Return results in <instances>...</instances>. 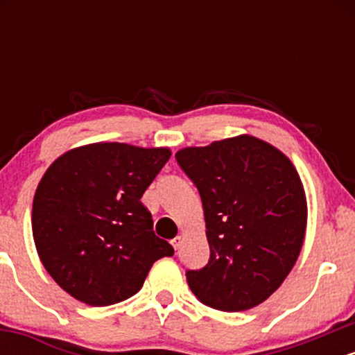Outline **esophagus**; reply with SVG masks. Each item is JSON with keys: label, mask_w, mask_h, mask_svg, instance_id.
<instances>
[{"label": "esophagus", "mask_w": 355, "mask_h": 355, "mask_svg": "<svg viewBox=\"0 0 355 355\" xmlns=\"http://www.w3.org/2000/svg\"><path fill=\"white\" fill-rule=\"evenodd\" d=\"M172 245H173L175 250H177V248L182 245V237H180V235H177V237H175V239L172 240Z\"/></svg>", "instance_id": "esophagus-1"}]
</instances>
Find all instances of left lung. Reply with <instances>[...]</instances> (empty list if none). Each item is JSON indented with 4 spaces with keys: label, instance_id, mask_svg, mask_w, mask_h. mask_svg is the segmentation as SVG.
<instances>
[{
    "label": "left lung",
    "instance_id": "1",
    "mask_svg": "<svg viewBox=\"0 0 355 355\" xmlns=\"http://www.w3.org/2000/svg\"><path fill=\"white\" fill-rule=\"evenodd\" d=\"M175 158L200 193L210 245L209 263L187 270L191 292L223 312L262 304L304 243L307 202L295 166L250 135L189 146Z\"/></svg>",
    "mask_w": 355,
    "mask_h": 355
}]
</instances>
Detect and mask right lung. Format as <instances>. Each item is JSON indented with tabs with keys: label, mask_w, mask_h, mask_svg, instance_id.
Listing matches in <instances>:
<instances>
[{
	"label": "right lung",
	"mask_w": 355,
	"mask_h": 355,
	"mask_svg": "<svg viewBox=\"0 0 355 355\" xmlns=\"http://www.w3.org/2000/svg\"><path fill=\"white\" fill-rule=\"evenodd\" d=\"M168 148L92 144L63 153L38 183L31 227L55 282L80 302L105 307L135 295L173 247L153 232L141 195Z\"/></svg>",
	"instance_id": "add662e5"
}]
</instances>
